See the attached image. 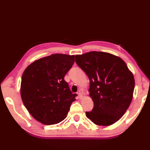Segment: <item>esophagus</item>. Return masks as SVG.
Segmentation results:
<instances>
[{"label": "esophagus", "instance_id": "esophagus-1", "mask_svg": "<svg viewBox=\"0 0 150 150\" xmlns=\"http://www.w3.org/2000/svg\"><path fill=\"white\" fill-rule=\"evenodd\" d=\"M83 96V95L82 93H81V92H79L78 93V97H79V98H82Z\"/></svg>", "mask_w": 150, "mask_h": 150}]
</instances>
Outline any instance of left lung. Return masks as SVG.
Here are the masks:
<instances>
[{
	"instance_id": "left-lung-1",
	"label": "left lung",
	"mask_w": 150,
	"mask_h": 150,
	"mask_svg": "<svg viewBox=\"0 0 150 150\" xmlns=\"http://www.w3.org/2000/svg\"><path fill=\"white\" fill-rule=\"evenodd\" d=\"M75 62L90 80L89 95L94 103L88 118L98 126L117 122L130 106L134 79L120 57L101 52L75 55Z\"/></svg>"
}]
</instances>
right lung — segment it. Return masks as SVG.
Segmentation results:
<instances>
[{"label": "right lung", "instance_id": "right-lung-1", "mask_svg": "<svg viewBox=\"0 0 150 150\" xmlns=\"http://www.w3.org/2000/svg\"><path fill=\"white\" fill-rule=\"evenodd\" d=\"M74 55L52 54L33 62L22 77L20 94L30 115L45 125L64 120L77 94L64 77L75 62Z\"/></svg>", "mask_w": 150, "mask_h": 150}]
</instances>
